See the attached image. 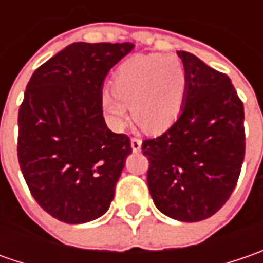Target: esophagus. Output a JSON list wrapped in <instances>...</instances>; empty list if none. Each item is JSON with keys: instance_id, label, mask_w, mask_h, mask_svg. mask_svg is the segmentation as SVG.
Instances as JSON below:
<instances>
[{"instance_id": "34e87169", "label": "esophagus", "mask_w": 263, "mask_h": 263, "mask_svg": "<svg viewBox=\"0 0 263 263\" xmlns=\"http://www.w3.org/2000/svg\"><path fill=\"white\" fill-rule=\"evenodd\" d=\"M130 143H132V149H133V152H140V151H142V140H140V139L133 137V139L130 140Z\"/></svg>"}]
</instances>
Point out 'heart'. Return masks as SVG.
<instances>
[{
  "label": "heart",
  "instance_id": "obj_1",
  "mask_svg": "<svg viewBox=\"0 0 263 263\" xmlns=\"http://www.w3.org/2000/svg\"><path fill=\"white\" fill-rule=\"evenodd\" d=\"M187 76L173 55H136L117 70L112 89H105L101 104L117 128L128 121V106L147 132L159 133L173 126L186 99Z\"/></svg>",
  "mask_w": 263,
  "mask_h": 263
}]
</instances>
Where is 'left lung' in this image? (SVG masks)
<instances>
[{
	"label": "left lung",
	"mask_w": 263,
	"mask_h": 263,
	"mask_svg": "<svg viewBox=\"0 0 263 263\" xmlns=\"http://www.w3.org/2000/svg\"><path fill=\"white\" fill-rule=\"evenodd\" d=\"M187 76L180 117L161 136L142 143L147 187L167 217L196 222L231 196L245 159V108L227 74L177 51Z\"/></svg>",
	"instance_id": "8db88e82"
}]
</instances>
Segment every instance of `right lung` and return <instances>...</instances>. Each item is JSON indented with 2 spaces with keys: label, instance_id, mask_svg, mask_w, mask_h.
<instances>
[{
  "label": "right lung",
  "instance_id": "1",
  "mask_svg": "<svg viewBox=\"0 0 263 263\" xmlns=\"http://www.w3.org/2000/svg\"><path fill=\"white\" fill-rule=\"evenodd\" d=\"M133 44L74 42L32 74L18 109L17 157L32 196L51 217L83 224L102 217L132 154L106 127L101 95Z\"/></svg>",
  "mask_w": 263,
  "mask_h": 263
}]
</instances>
